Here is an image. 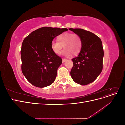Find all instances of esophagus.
Returning <instances> with one entry per match:
<instances>
[{
  "instance_id": "34e87169",
  "label": "esophagus",
  "mask_w": 125,
  "mask_h": 125,
  "mask_svg": "<svg viewBox=\"0 0 125 125\" xmlns=\"http://www.w3.org/2000/svg\"><path fill=\"white\" fill-rule=\"evenodd\" d=\"M62 62L64 63L65 62L67 61V59H63V58H62Z\"/></svg>"
}]
</instances>
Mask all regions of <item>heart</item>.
Returning a JSON list of instances; mask_svg holds the SVG:
<instances>
[{"instance_id": "obj_1", "label": "heart", "mask_w": 125, "mask_h": 125, "mask_svg": "<svg viewBox=\"0 0 125 125\" xmlns=\"http://www.w3.org/2000/svg\"><path fill=\"white\" fill-rule=\"evenodd\" d=\"M58 41H52L51 48L57 55L61 54L62 48H65L63 54L69 57L73 54L78 55L82 48V41L80 37L76 34L64 33L57 36Z\"/></svg>"}]
</instances>
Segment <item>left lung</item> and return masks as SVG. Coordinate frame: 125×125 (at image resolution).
Wrapping results in <instances>:
<instances>
[{
  "label": "left lung",
  "mask_w": 125,
  "mask_h": 125,
  "mask_svg": "<svg viewBox=\"0 0 125 125\" xmlns=\"http://www.w3.org/2000/svg\"><path fill=\"white\" fill-rule=\"evenodd\" d=\"M70 31L80 37L82 48L77 57L72 59L73 65L71 77L77 83L88 85L93 82L103 68L104 52L100 37L82 29L70 28Z\"/></svg>",
  "instance_id": "left-lung-1"
}]
</instances>
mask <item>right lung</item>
I'll return each instance as SVG.
<instances>
[{"instance_id":"1","label":"right lung","mask_w":125,"mask_h":125,"mask_svg":"<svg viewBox=\"0 0 125 125\" xmlns=\"http://www.w3.org/2000/svg\"><path fill=\"white\" fill-rule=\"evenodd\" d=\"M66 28L43 27L26 36L21 50L22 71L34 86L44 88L55 80L62 58L52 51L51 43Z\"/></svg>"}]
</instances>
